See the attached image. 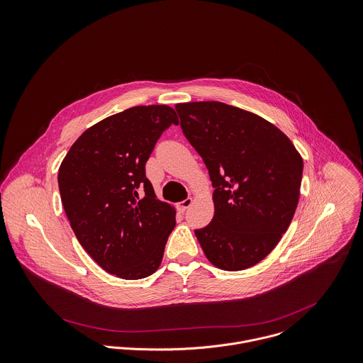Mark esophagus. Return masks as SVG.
Listing matches in <instances>:
<instances>
[{"label": "esophagus", "instance_id": "34e87169", "mask_svg": "<svg viewBox=\"0 0 363 363\" xmlns=\"http://www.w3.org/2000/svg\"><path fill=\"white\" fill-rule=\"evenodd\" d=\"M192 198H186L185 201H181L179 204H178V208H179V211H185L191 204H192Z\"/></svg>", "mask_w": 363, "mask_h": 363}]
</instances>
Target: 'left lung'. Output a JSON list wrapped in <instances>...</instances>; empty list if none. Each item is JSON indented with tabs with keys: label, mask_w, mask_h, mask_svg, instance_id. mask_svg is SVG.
Masks as SVG:
<instances>
[{
	"label": "left lung",
	"mask_w": 363,
	"mask_h": 363,
	"mask_svg": "<svg viewBox=\"0 0 363 363\" xmlns=\"http://www.w3.org/2000/svg\"><path fill=\"white\" fill-rule=\"evenodd\" d=\"M175 110L214 188L211 223L195 231L211 264L240 272L262 262L295 214L303 160L272 122L220 101Z\"/></svg>",
	"instance_id": "left-lung-1"
}]
</instances>
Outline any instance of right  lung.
Masks as SVG:
<instances>
[{"mask_svg": "<svg viewBox=\"0 0 363 363\" xmlns=\"http://www.w3.org/2000/svg\"><path fill=\"white\" fill-rule=\"evenodd\" d=\"M171 123L178 117L168 106L130 107L87 128L58 169L61 201L78 241L101 269L123 280L160 267L175 227L174 206L156 199L145 171Z\"/></svg>", "mask_w": 363, "mask_h": 363, "instance_id": "1", "label": "right lung"}]
</instances>
